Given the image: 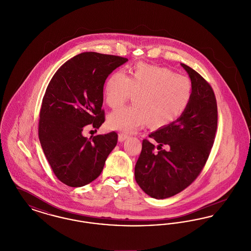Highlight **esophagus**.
<instances>
[{
	"instance_id": "34e87169",
	"label": "esophagus",
	"mask_w": 251,
	"mask_h": 251,
	"mask_svg": "<svg viewBox=\"0 0 251 251\" xmlns=\"http://www.w3.org/2000/svg\"><path fill=\"white\" fill-rule=\"evenodd\" d=\"M127 138H128V134H125V133H120L119 134V141L120 142H123Z\"/></svg>"
}]
</instances>
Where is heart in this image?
Here are the masks:
<instances>
[{"mask_svg": "<svg viewBox=\"0 0 251 251\" xmlns=\"http://www.w3.org/2000/svg\"><path fill=\"white\" fill-rule=\"evenodd\" d=\"M190 79L171 70L147 64H137L128 77L115 72L104 87L109 107H121L134 94V105L121 108L108 117L113 130L131 132L149 123L151 128L170 125L184 113L191 101Z\"/></svg>", "mask_w": 251, "mask_h": 251, "instance_id": "obj_1", "label": "heart"}]
</instances>
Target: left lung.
Returning <instances> with one entry per match:
<instances>
[{"mask_svg": "<svg viewBox=\"0 0 251 251\" xmlns=\"http://www.w3.org/2000/svg\"><path fill=\"white\" fill-rule=\"evenodd\" d=\"M180 66L191 80L193 93L187 109L170 125L144 139L134 167V178L150 197L163 200L189 186L209 157L217 128L215 93L202 77L185 64Z\"/></svg>", "mask_w": 251, "mask_h": 251, "instance_id": "obj_1", "label": "left lung"}]
</instances>
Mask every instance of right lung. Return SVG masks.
<instances>
[{
    "label": "right lung",
    "mask_w": 251,
    "mask_h": 251,
    "mask_svg": "<svg viewBox=\"0 0 251 251\" xmlns=\"http://www.w3.org/2000/svg\"><path fill=\"white\" fill-rule=\"evenodd\" d=\"M128 61L87 51L67 61L51 78L39 114L38 137L53 173L63 183L81 187L101 173L118 142L115 131L87 139L85 126L104 122L103 85Z\"/></svg>",
    "instance_id": "1"
}]
</instances>
